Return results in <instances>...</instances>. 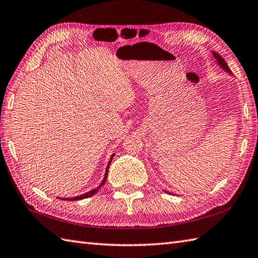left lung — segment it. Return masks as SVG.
I'll return each mask as SVG.
<instances>
[{
	"label": "left lung",
	"instance_id": "left-lung-1",
	"mask_svg": "<svg viewBox=\"0 0 258 258\" xmlns=\"http://www.w3.org/2000/svg\"><path fill=\"white\" fill-rule=\"evenodd\" d=\"M212 54H213V57H214V59H215V61H216V64L219 65L221 68H223V71H225V72H227L228 74H230V75H232L231 70H230V68H228V66H227V64L225 62V60L222 58V56L217 54L216 51H212ZM167 193H168V192H167Z\"/></svg>",
	"mask_w": 258,
	"mask_h": 258
}]
</instances>
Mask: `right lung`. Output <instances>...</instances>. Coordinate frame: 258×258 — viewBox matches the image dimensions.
<instances>
[{
	"mask_svg": "<svg viewBox=\"0 0 258 258\" xmlns=\"http://www.w3.org/2000/svg\"><path fill=\"white\" fill-rule=\"evenodd\" d=\"M113 156H114V153L113 154H111V157H110V160H109V162H108V164H107V168H106V172H105V176H104V179H102V182L100 183V184L97 186L96 188H94V190H91V191H89V192H87V193H85V194H82V196H78V197H75V198H66V199H60V200H67V201H77V200H83V199H86V198H89V197H91V196H94L95 193H97L99 191V188L105 184V182H106V180H107V175H108V169H109V165H110V163H111V161H112V158H113Z\"/></svg>",
	"mask_w": 258,
	"mask_h": 258,
	"instance_id": "right-lung-1",
	"label": "right lung"
}]
</instances>
